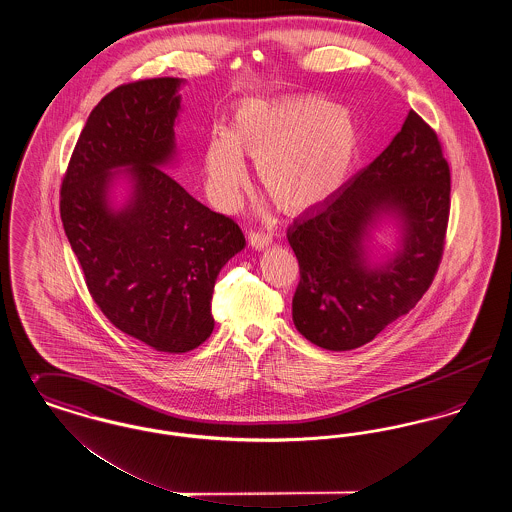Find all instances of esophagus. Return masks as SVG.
<instances>
[{
    "mask_svg": "<svg viewBox=\"0 0 512 512\" xmlns=\"http://www.w3.org/2000/svg\"><path fill=\"white\" fill-rule=\"evenodd\" d=\"M272 242V236L267 232H251L249 234V244L255 249H265Z\"/></svg>",
    "mask_w": 512,
    "mask_h": 512,
    "instance_id": "34e87169",
    "label": "esophagus"
}]
</instances>
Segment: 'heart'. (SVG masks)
Wrapping results in <instances>:
<instances>
[{"label":"heart","mask_w":512,"mask_h":512,"mask_svg":"<svg viewBox=\"0 0 512 512\" xmlns=\"http://www.w3.org/2000/svg\"><path fill=\"white\" fill-rule=\"evenodd\" d=\"M244 153L276 205L301 215L343 188L361 153V130L347 111L315 96L247 101L234 132L215 128L207 142L203 165L215 205L236 203L247 180Z\"/></svg>","instance_id":"heart-1"}]
</instances>
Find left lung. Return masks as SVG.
<instances>
[{"instance_id": "8db88e82", "label": "left lung", "mask_w": 512, "mask_h": 512, "mask_svg": "<svg viewBox=\"0 0 512 512\" xmlns=\"http://www.w3.org/2000/svg\"><path fill=\"white\" fill-rule=\"evenodd\" d=\"M449 194L438 136L409 111L390 146L288 230L301 276L292 303L299 334L322 349L349 351L407 315L438 272ZM384 218L396 222L400 245L376 264L367 244Z\"/></svg>"}]
</instances>
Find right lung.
<instances>
[{"instance_id": "add662e5", "label": "right lung", "mask_w": 512, "mask_h": 512, "mask_svg": "<svg viewBox=\"0 0 512 512\" xmlns=\"http://www.w3.org/2000/svg\"><path fill=\"white\" fill-rule=\"evenodd\" d=\"M182 78L122 84L84 124L61 184V220L88 292L113 326L155 351L186 353L215 328L220 268L245 245L240 226L163 171L176 155ZM131 184L110 201L120 176Z\"/></svg>"}]
</instances>
